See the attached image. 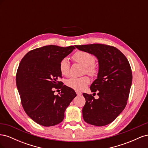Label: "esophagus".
<instances>
[{
	"label": "esophagus",
	"mask_w": 148,
	"mask_h": 148,
	"mask_svg": "<svg viewBox=\"0 0 148 148\" xmlns=\"http://www.w3.org/2000/svg\"><path fill=\"white\" fill-rule=\"evenodd\" d=\"M77 92V95H78V96H80V95H82V93L81 92H78V91H77L76 92Z\"/></svg>",
	"instance_id": "1"
}]
</instances>
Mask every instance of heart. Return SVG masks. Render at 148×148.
<instances>
[{
    "label": "heart",
    "mask_w": 148,
    "mask_h": 148,
    "mask_svg": "<svg viewBox=\"0 0 148 148\" xmlns=\"http://www.w3.org/2000/svg\"><path fill=\"white\" fill-rule=\"evenodd\" d=\"M73 59L84 67V71L90 76H95L97 72V66L95 63V57L91 53L84 51H77L72 56ZM70 64L67 58L62 59L59 64V70L62 75L66 76L69 72ZM90 82L88 77L84 76L80 78H70L66 82L69 87L75 90L81 91L86 87Z\"/></svg>",
    "instance_id": "b5f03b06"
}]
</instances>
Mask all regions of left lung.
<instances>
[{
  "instance_id": "obj_1",
  "label": "left lung",
  "mask_w": 148,
  "mask_h": 148,
  "mask_svg": "<svg viewBox=\"0 0 148 148\" xmlns=\"http://www.w3.org/2000/svg\"><path fill=\"white\" fill-rule=\"evenodd\" d=\"M80 51L97 57L99 63L97 78L90 86L97 91L99 98L83 93L86 103L82 109L86 123L101 127L112 122L127 104L132 83L130 65L118 49L102 44L75 46Z\"/></svg>"
}]
</instances>
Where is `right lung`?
<instances>
[{
  "mask_svg": "<svg viewBox=\"0 0 148 148\" xmlns=\"http://www.w3.org/2000/svg\"><path fill=\"white\" fill-rule=\"evenodd\" d=\"M75 49L43 46L28 52L20 62L16 83L22 106L31 119L42 126L62 122L66 109L77 96L72 88L58 81L62 77L60 62ZM53 87L61 89L60 95H54Z\"/></svg>",
  "mask_w": 148,
  "mask_h": 148,
  "instance_id": "1",
  "label": "right lung"
}]
</instances>
